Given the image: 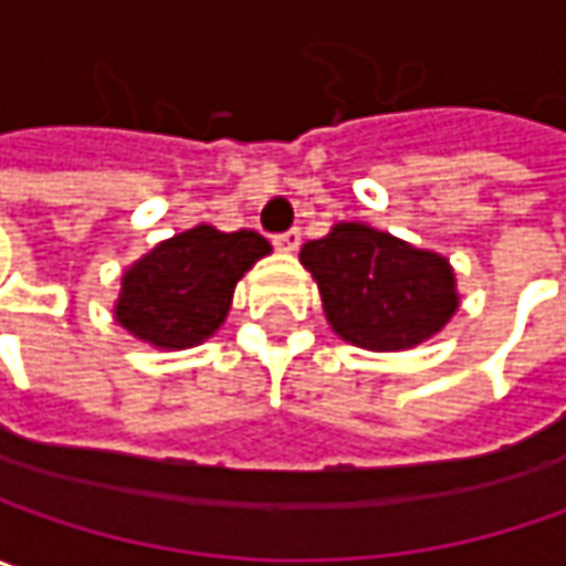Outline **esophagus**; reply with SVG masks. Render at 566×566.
<instances>
[{
    "label": "esophagus",
    "instance_id": "esophagus-1",
    "mask_svg": "<svg viewBox=\"0 0 566 566\" xmlns=\"http://www.w3.org/2000/svg\"><path fill=\"white\" fill-rule=\"evenodd\" d=\"M301 241H303L301 228H291V231H282V234H275V241H272V244L279 247L282 253H294V250L301 247Z\"/></svg>",
    "mask_w": 566,
    "mask_h": 566
}]
</instances>
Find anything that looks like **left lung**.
Returning <instances> with one entry per match:
<instances>
[{
	"instance_id": "8db88e82",
	"label": "left lung",
	"mask_w": 566,
	"mask_h": 566,
	"mask_svg": "<svg viewBox=\"0 0 566 566\" xmlns=\"http://www.w3.org/2000/svg\"><path fill=\"white\" fill-rule=\"evenodd\" d=\"M301 263L319 284L335 335L366 350H410L439 335L460 306L444 256L363 222H338L306 241Z\"/></svg>"
}]
</instances>
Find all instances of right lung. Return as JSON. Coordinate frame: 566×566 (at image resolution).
Returning <instances> with one entry per match:
<instances>
[{
	"mask_svg": "<svg viewBox=\"0 0 566 566\" xmlns=\"http://www.w3.org/2000/svg\"><path fill=\"white\" fill-rule=\"evenodd\" d=\"M272 247L256 231L197 224L156 244L122 275L115 319L140 342L185 350L228 316L234 284Z\"/></svg>",
	"mask_w": 566,
	"mask_h": 566,
	"instance_id": "add662e5",
	"label": "right lung"
}]
</instances>
